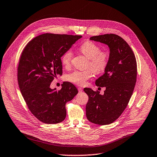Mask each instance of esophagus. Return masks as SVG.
<instances>
[{"label": "esophagus", "instance_id": "34e87169", "mask_svg": "<svg viewBox=\"0 0 157 157\" xmlns=\"http://www.w3.org/2000/svg\"><path fill=\"white\" fill-rule=\"evenodd\" d=\"M78 90L79 93H81L82 91V87H78Z\"/></svg>", "mask_w": 157, "mask_h": 157}]
</instances>
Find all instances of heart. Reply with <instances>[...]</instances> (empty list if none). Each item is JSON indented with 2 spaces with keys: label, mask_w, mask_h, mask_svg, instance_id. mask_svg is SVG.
I'll list each match as a JSON object with an SVG mask.
<instances>
[{
  "label": "heart",
  "mask_w": 157,
  "mask_h": 157,
  "mask_svg": "<svg viewBox=\"0 0 157 157\" xmlns=\"http://www.w3.org/2000/svg\"><path fill=\"white\" fill-rule=\"evenodd\" d=\"M79 50L88 58L87 67H91L84 71L75 70L66 76V80L78 86H84L87 81L93 76V71L99 74L103 73L109 64V53L105 50H101L100 47L91 41H86L81 44ZM73 59L71 50L65 52L61 58L62 64L65 67L70 66Z\"/></svg>",
  "instance_id": "heart-1"
}]
</instances>
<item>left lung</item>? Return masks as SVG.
<instances>
[{"label":"left lung","instance_id":"1","mask_svg":"<svg viewBox=\"0 0 157 157\" xmlns=\"http://www.w3.org/2000/svg\"><path fill=\"white\" fill-rule=\"evenodd\" d=\"M90 40L107 44L110 55L104 74L96 81L97 86L105 87L104 94L84 89L89 96L86 117L92 123L108 125L121 116L132 95L137 75L136 58L128 43L119 35L105 34Z\"/></svg>","mask_w":157,"mask_h":157}]
</instances>
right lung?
<instances>
[{
	"mask_svg": "<svg viewBox=\"0 0 157 157\" xmlns=\"http://www.w3.org/2000/svg\"><path fill=\"white\" fill-rule=\"evenodd\" d=\"M81 37L44 33L30 41L21 53L17 68L19 88L32 114L43 123L63 121L66 102L78 93L70 82H64L59 91L50 86L55 77L62 75L61 57Z\"/></svg>",
	"mask_w": 157,
	"mask_h": 157,
	"instance_id": "add662e5",
	"label": "right lung"
}]
</instances>
